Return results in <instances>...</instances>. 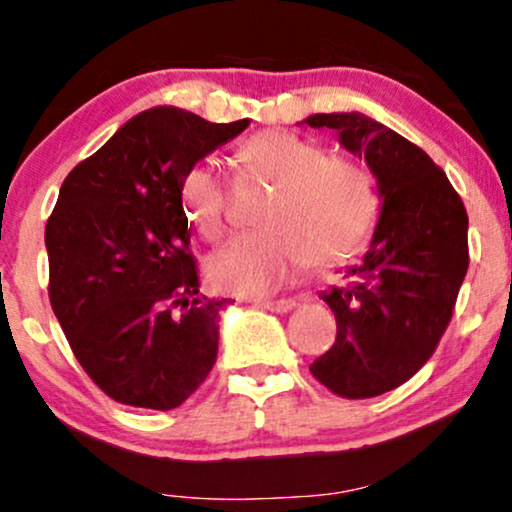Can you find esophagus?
I'll return each instance as SVG.
<instances>
[{"instance_id":"obj_1","label":"esophagus","mask_w":512,"mask_h":512,"mask_svg":"<svg viewBox=\"0 0 512 512\" xmlns=\"http://www.w3.org/2000/svg\"><path fill=\"white\" fill-rule=\"evenodd\" d=\"M262 307V310H269V312H276V315H286V312H291L295 307V300L291 298H281V300H264V303H257Z\"/></svg>"}]
</instances>
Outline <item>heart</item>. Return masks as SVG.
<instances>
[{
	"mask_svg": "<svg viewBox=\"0 0 512 512\" xmlns=\"http://www.w3.org/2000/svg\"><path fill=\"white\" fill-rule=\"evenodd\" d=\"M248 174L274 186L262 209L267 229L245 233L209 260V281L221 291L262 298L286 286L307 262L331 269L362 250L374 229L379 197L360 162L329 155L317 140L291 131H262L240 147ZM178 200L205 240L229 229V188L212 166L183 171Z\"/></svg>",
	"mask_w": 512,
	"mask_h": 512,
	"instance_id": "heart-1",
	"label": "heart"
}]
</instances>
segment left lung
<instances>
[{
	"mask_svg": "<svg viewBox=\"0 0 512 512\" xmlns=\"http://www.w3.org/2000/svg\"><path fill=\"white\" fill-rule=\"evenodd\" d=\"M365 157L384 200L372 243L346 283L319 298L336 315V343L310 365L343 398L398 389L439 346L467 274V212L441 166L365 114H312Z\"/></svg>",
	"mask_w": 512,
	"mask_h": 512,
	"instance_id": "8db88e82",
	"label": "left lung"
}]
</instances>
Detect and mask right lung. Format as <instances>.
<instances>
[{"label": "right lung", "mask_w": 512, "mask_h": 512, "mask_svg": "<svg viewBox=\"0 0 512 512\" xmlns=\"http://www.w3.org/2000/svg\"><path fill=\"white\" fill-rule=\"evenodd\" d=\"M248 126L147 109L61 183L45 229L49 303L80 367L116 403L174 410L217 362L229 300L200 295L178 183Z\"/></svg>", "instance_id": "right-lung-1"}]
</instances>
